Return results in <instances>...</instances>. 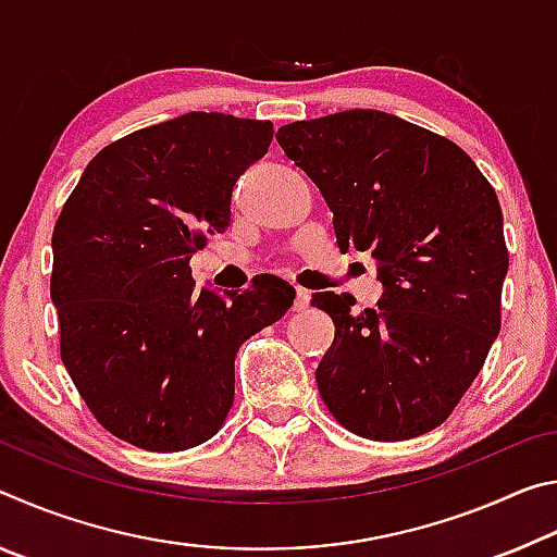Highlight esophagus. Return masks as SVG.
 <instances>
[{"label":"esophagus","mask_w":557,"mask_h":557,"mask_svg":"<svg viewBox=\"0 0 557 557\" xmlns=\"http://www.w3.org/2000/svg\"><path fill=\"white\" fill-rule=\"evenodd\" d=\"M309 301H312V292L305 289V287H297L295 305H292V309H295V312H305V309L309 307Z\"/></svg>","instance_id":"esophagus-1"}]
</instances>
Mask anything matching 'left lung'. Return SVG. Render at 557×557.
Segmentation results:
<instances>
[{
    "label": "left lung",
    "instance_id": "8db88e82",
    "mask_svg": "<svg viewBox=\"0 0 557 557\" xmlns=\"http://www.w3.org/2000/svg\"><path fill=\"white\" fill-rule=\"evenodd\" d=\"M285 154L322 191L342 250H369L385 295L317 292L336 334L317 385L338 425L400 442L440 428L482 371L502 329L508 270L494 186L465 149L379 110L277 129Z\"/></svg>",
    "mask_w": 557,
    "mask_h": 557
}]
</instances>
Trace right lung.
<instances>
[{
	"label": "right lung",
	"instance_id": "obj_1",
	"mask_svg": "<svg viewBox=\"0 0 557 557\" xmlns=\"http://www.w3.org/2000/svg\"><path fill=\"white\" fill-rule=\"evenodd\" d=\"M270 120L188 112L92 157L53 228L61 361L102 428L147 451L211 440L235 395V354L287 314L295 287L262 277L194 289L191 256L231 225L238 176Z\"/></svg>",
	"mask_w": 557,
	"mask_h": 557
}]
</instances>
